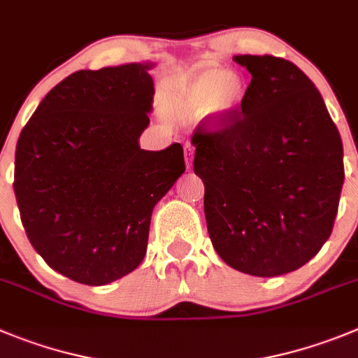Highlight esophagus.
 <instances>
[{
    "instance_id": "obj_1",
    "label": "esophagus",
    "mask_w": 358,
    "mask_h": 358,
    "mask_svg": "<svg viewBox=\"0 0 358 358\" xmlns=\"http://www.w3.org/2000/svg\"><path fill=\"white\" fill-rule=\"evenodd\" d=\"M193 145L192 143H186L185 145V162H186V169H192L193 163Z\"/></svg>"
}]
</instances>
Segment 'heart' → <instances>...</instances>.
Here are the masks:
<instances>
[{"label":"heart","mask_w":358,"mask_h":358,"mask_svg":"<svg viewBox=\"0 0 358 358\" xmlns=\"http://www.w3.org/2000/svg\"><path fill=\"white\" fill-rule=\"evenodd\" d=\"M247 99V85L236 72L218 67H195L170 81L163 90V110L176 120L201 117L208 126L231 122Z\"/></svg>","instance_id":"1"}]
</instances>
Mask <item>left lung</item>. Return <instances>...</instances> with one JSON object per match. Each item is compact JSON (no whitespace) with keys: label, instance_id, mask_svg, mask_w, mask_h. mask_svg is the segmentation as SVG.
I'll return each instance as SVG.
<instances>
[{"label":"left lung","instance_id":"1","mask_svg":"<svg viewBox=\"0 0 358 358\" xmlns=\"http://www.w3.org/2000/svg\"><path fill=\"white\" fill-rule=\"evenodd\" d=\"M252 74L234 119L193 134V170L216 254L254 277L309 262L330 238L344 182L343 142L320 90L284 58L236 55Z\"/></svg>","mask_w":358,"mask_h":358}]
</instances>
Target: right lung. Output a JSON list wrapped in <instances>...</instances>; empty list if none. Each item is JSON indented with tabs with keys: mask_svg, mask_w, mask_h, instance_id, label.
Masks as SVG:
<instances>
[{
	"mask_svg": "<svg viewBox=\"0 0 358 358\" xmlns=\"http://www.w3.org/2000/svg\"><path fill=\"white\" fill-rule=\"evenodd\" d=\"M152 62L78 71L42 99L15 147L29 243L58 273L104 286L138 268L152 209L185 172L181 143L140 149Z\"/></svg>",
	"mask_w": 358,
	"mask_h": 358,
	"instance_id": "1",
	"label": "right lung"
}]
</instances>
